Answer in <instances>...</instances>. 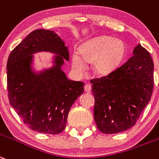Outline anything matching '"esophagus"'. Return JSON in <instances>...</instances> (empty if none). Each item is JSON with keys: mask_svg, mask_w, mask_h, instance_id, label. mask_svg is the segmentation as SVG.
<instances>
[{"mask_svg": "<svg viewBox=\"0 0 159 159\" xmlns=\"http://www.w3.org/2000/svg\"><path fill=\"white\" fill-rule=\"evenodd\" d=\"M84 88V91L87 92V93H89V92L91 91V89H92V87H91V85H90L89 84H85Z\"/></svg>", "mask_w": 159, "mask_h": 159, "instance_id": "1", "label": "esophagus"}]
</instances>
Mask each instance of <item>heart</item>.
<instances>
[{
	"label": "heart",
	"instance_id": "b5f03b06",
	"mask_svg": "<svg viewBox=\"0 0 159 159\" xmlns=\"http://www.w3.org/2000/svg\"><path fill=\"white\" fill-rule=\"evenodd\" d=\"M81 54L72 55V66L78 72H84L86 62L93 63L95 71L101 75H107L118 66L125 53V44L119 39L101 36L84 43L81 47Z\"/></svg>",
	"mask_w": 159,
	"mask_h": 159
}]
</instances>
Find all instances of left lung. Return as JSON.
Wrapping results in <instances>:
<instances>
[{"instance_id": "8db88e82", "label": "left lung", "mask_w": 159, "mask_h": 159, "mask_svg": "<svg viewBox=\"0 0 159 159\" xmlns=\"http://www.w3.org/2000/svg\"><path fill=\"white\" fill-rule=\"evenodd\" d=\"M133 56L109 75L90 80L94 119L100 132L114 134L133 127L149 101L154 87V63L138 44Z\"/></svg>"}]
</instances>
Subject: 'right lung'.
<instances>
[{"label":"right lung","mask_w":159,"mask_h":159,"mask_svg":"<svg viewBox=\"0 0 159 159\" xmlns=\"http://www.w3.org/2000/svg\"><path fill=\"white\" fill-rule=\"evenodd\" d=\"M50 51L54 65L39 74L32 71L33 54ZM69 52L54 31L34 30L9 55L7 63L8 100L16 113L30 129L58 134L66 127L73 103L84 93L82 81H71L61 70Z\"/></svg>","instance_id":"add662e5"}]
</instances>
